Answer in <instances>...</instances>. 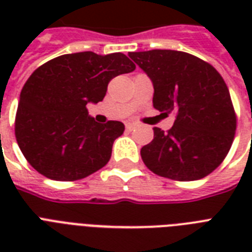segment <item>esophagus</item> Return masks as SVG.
Returning <instances> with one entry per match:
<instances>
[{"mask_svg": "<svg viewBox=\"0 0 252 252\" xmlns=\"http://www.w3.org/2000/svg\"><path fill=\"white\" fill-rule=\"evenodd\" d=\"M136 126H137V124H136V123H126V129H128V130L134 129Z\"/></svg>", "mask_w": 252, "mask_h": 252, "instance_id": "1", "label": "esophagus"}]
</instances>
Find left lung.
<instances>
[{
  "instance_id": "obj_1",
  "label": "left lung",
  "mask_w": 252,
  "mask_h": 252,
  "mask_svg": "<svg viewBox=\"0 0 252 252\" xmlns=\"http://www.w3.org/2000/svg\"><path fill=\"white\" fill-rule=\"evenodd\" d=\"M128 56L152 81L154 108L175 115L171 129L153 128V141L141 148L146 167L180 182L211 174L229 153L237 126L222 77L211 64L180 51L153 49Z\"/></svg>"
}]
</instances>
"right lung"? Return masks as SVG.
<instances>
[{"label": "right lung", "instance_id": "1", "mask_svg": "<svg viewBox=\"0 0 252 252\" xmlns=\"http://www.w3.org/2000/svg\"><path fill=\"white\" fill-rule=\"evenodd\" d=\"M134 69L124 53L90 51L39 66L22 89L15 116V137L30 165L60 182L82 179L107 165L124 124L96 123L86 104L103 100L108 82Z\"/></svg>", "mask_w": 252, "mask_h": 252}]
</instances>
